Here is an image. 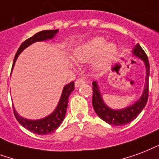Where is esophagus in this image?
Returning <instances> with one entry per match:
<instances>
[{
	"label": "esophagus",
	"mask_w": 159,
	"mask_h": 159,
	"mask_svg": "<svg viewBox=\"0 0 159 159\" xmlns=\"http://www.w3.org/2000/svg\"><path fill=\"white\" fill-rule=\"evenodd\" d=\"M85 83V80L83 79V78H82V77H79V78H77V79L76 80V82H75V86H76V88H78L79 86H81L82 84H84Z\"/></svg>",
	"instance_id": "34e87169"
}]
</instances>
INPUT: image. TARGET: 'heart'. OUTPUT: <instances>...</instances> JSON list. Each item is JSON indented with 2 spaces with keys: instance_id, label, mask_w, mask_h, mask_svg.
<instances>
[{
  "instance_id": "1",
  "label": "heart",
  "mask_w": 159,
  "mask_h": 159,
  "mask_svg": "<svg viewBox=\"0 0 159 159\" xmlns=\"http://www.w3.org/2000/svg\"><path fill=\"white\" fill-rule=\"evenodd\" d=\"M117 52V47L114 43H107L102 37H96L77 47L73 56L76 61L86 62L99 55L94 63L97 69L104 67L112 61Z\"/></svg>"
}]
</instances>
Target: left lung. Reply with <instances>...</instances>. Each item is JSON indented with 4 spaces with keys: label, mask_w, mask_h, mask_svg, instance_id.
I'll return each mask as SVG.
<instances>
[{
    "label": "left lung",
    "mask_w": 159,
    "mask_h": 159,
    "mask_svg": "<svg viewBox=\"0 0 159 159\" xmlns=\"http://www.w3.org/2000/svg\"><path fill=\"white\" fill-rule=\"evenodd\" d=\"M133 54L136 57L141 58L144 61L146 66V84L143 90V93L136 103L131 106L127 107L123 109H112L107 106L103 102L98 87L96 82L93 83V106L95 112L103 120L108 124L113 125H125L132 121L136 119L142 110L145 108L148 99V88H149V73H150V66L148 58L145 51L142 50L139 43H137L133 48Z\"/></svg>",
    "instance_id": "1"
}]
</instances>
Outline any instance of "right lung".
<instances>
[{"instance_id":"add662e5","label":"right lung","mask_w":159,"mask_h":159,"mask_svg":"<svg viewBox=\"0 0 159 159\" xmlns=\"http://www.w3.org/2000/svg\"><path fill=\"white\" fill-rule=\"evenodd\" d=\"M58 32V29H55V30H43V31L39 32L37 34H35L34 36L29 38L28 39H26L23 42L20 47L18 48L15 57H14L13 64H12V68H13L15 62L17 61V57L19 56L21 52L23 51L24 49L29 45H31L32 43L38 42V41H43L47 40V39H51L56 36V34ZM11 68V69H12ZM74 90V82H71L67 85H66L63 89L62 91L61 97V99L59 101V103L55 111L47 116L45 118L40 119V120H27V119L23 118L22 116H20L17 113L13 108V113L14 116L17 119V120L19 122L20 124L23 125V127L28 129L29 130L36 133L38 135H45V134H49L53 132L56 130V128H58L61 124L63 121L66 116V109H67L68 104V98L71 93V92Z\"/></svg>"}]
</instances>
